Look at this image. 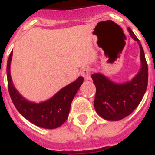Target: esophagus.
<instances>
[{"label":"esophagus","instance_id":"esophagus-1","mask_svg":"<svg viewBox=\"0 0 155 155\" xmlns=\"http://www.w3.org/2000/svg\"><path fill=\"white\" fill-rule=\"evenodd\" d=\"M81 75L83 76L85 81L90 80V69L88 68V67L83 68V70L81 71Z\"/></svg>","mask_w":155,"mask_h":155}]
</instances>
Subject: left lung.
I'll list each match as a JSON object with an SVG mask.
<instances>
[{
    "label": "left lung",
    "mask_w": 155,
    "mask_h": 155,
    "mask_svg": "<svg viewBox=\"0 0 155 155\" xmlns=\"http://www.w3.org/2000/svg\"><path fill=\"white\" fill-rule=\"evenodd\" d=\"M127 30L140 48V69L138 73L124 83L114 82L99 72H95L91 76L96 87L95 111L107 121H119L130 115L138 107L147 89L148 66L144 50L132 30L130 28Z\"/></svg>",
    "instance_id": "1"
}]
</instances>
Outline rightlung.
Masks as SVG:
<instances>
[{
    "label": "right lung",
    "mask_w": 155,
    "mask_h": 155,
    "mask_svg": "<svg viewBox=\"0 0 155 155\" xmlns=\"http://www.w3.org/2000/svg\"><path fill=\"white\" fill-rule=\"evenodd\" d=\"M13 51L7 61L8 89L10 98L19 113L28 121L38 127L45 129L57 128L67 120L72 100L83 84L84 78L78 77L74 82L69 84L48 100L35 103L28 100L15 87L10 75V64Z\"/></svg>",
    "instance_id": "add662e5"
}]
</instances>
